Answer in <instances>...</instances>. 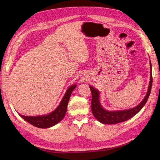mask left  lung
<instances>
[{"label":"left lung","instance_id":"1","mask_svg":"<svg viewBox=\"0 0 160 160\" xmlns=\"http://www.w3.org/2000/svg\"><path fill=\"white\" fill-rule=\"evenodd\" d=\"M150 67H151V75H150V82L148 88V93L145 97L142 103L138 105L137 107L132 109L123 110V111H109L105 110L99 103V91L89 86L91 92L92 94L91 99V111L95 118L98 119L99 122L103 124H115L125 122L136 115L139 111L142 109V108L146 103L149 98V96L151 93L152 86V63L150 61Z\"/></svg>","mask_w":160,"mask_h":160}]
</instances>
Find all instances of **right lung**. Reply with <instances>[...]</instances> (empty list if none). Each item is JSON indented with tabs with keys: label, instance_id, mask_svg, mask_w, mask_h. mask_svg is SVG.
I'll return each mask as SVG.
<instances>
[{
	"label": "right lung",
	"instance_id": "1",
	"mask_svg": "<svg viewBox=\"0 0 160 160\" xmlns=\"http://www.w3.org/2000/svg\"><path fill=\"white\" fill-rule=\"evenodd\" d=\"M76 85H73L67 89L59 105L50 114L42 116H34V117L33 116H24L20 114L19 115L27 122L37 128H48L53 126L60 122L65 117L69 98L72 91L76 88Z\"/></svg>",
	"mask_w": 160,
	"mask_h": 160
}]
</instances>
